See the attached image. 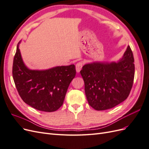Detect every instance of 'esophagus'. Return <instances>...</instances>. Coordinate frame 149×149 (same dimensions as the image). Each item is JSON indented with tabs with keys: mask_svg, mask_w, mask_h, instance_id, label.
<instances>
[{
	"mask_svg": "<svg viewBox=\"0 0 149 149\" xmlns=\"http://www.w3.org/2000/svg\"><path fill=\"white\" fill-rule=\"evenodd\" d=\"M83 67V63L82 62H79L76 65V71L77 73H79Z\"/></svg>",
	"mask_w": 149,
	"mask_h": 149,
	"instance_id": "esophagus-1",
	"label": "esophagus"
}]
</instances>
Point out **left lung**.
I'll return each mask as SVG.
<instances>
[{
  "label": "left lung",
  "mask_w": 149,
  "mask_h": 149,
  "mask_svg": "<svg viewBox=\"0 0 149 149\" xmlns=\"http://www.w3.org/2000/svg\"><path fill=\"white\" fill-rule=\"evenodd\" d=\"M134 59L129 45L117 61H93L80 71L89 106L97 111L111 109L129 95L134 78Z\"/></svg>",
  "instance_id": "1"
}]
</instances>
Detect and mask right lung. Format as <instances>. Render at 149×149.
Wrapping results in <instances>:
<instances>
[{
  "label": "right lung",
  "mask_w": 149,
  "mask_h": 149,
  "mask_svg": "<svg viewBox=\"0 0 149 149\" xmlns=\"http://www.w3.org/2000/svg\"><path fill=\"white\" fill-rule=\"evenodd\" d=\"M13 58L12 75L16 88L26 104L35 109L54 112L63 105L68 88L75 77L74 65L47 70H30L25 65L19 49Z\"/></svg>",
  "instance_id": "1"
}]
</instances>
